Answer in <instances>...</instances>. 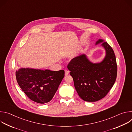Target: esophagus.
<instances>
[{
	"label": "esophagus",
	"instance_id": "1",
	"mask_svg": "<svg viewBox=\"0 0 132 132\" xmlns=\"http://www.w3.org/2000/svg\"><path fill=\"white\" fill-rule=\"evenodd\" d=\"M69 73V70H65V76H67V75H68Z\"/></svg>",
	"mask_w": 132,
	"mask_h": 132
}]
</instances>
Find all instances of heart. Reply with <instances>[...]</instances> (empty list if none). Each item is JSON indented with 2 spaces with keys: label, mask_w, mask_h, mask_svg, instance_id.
<instances>
[{
  "label": "heart",
  "mask_w": 132,
  "mask_h": 132,
  "mask_svg": "<svg viewBox=\"0 0 132 132\" xmlns=\"http://www.w3.org/2000/svg\"><path fill=\"white\" fill-rule=\"evenodd\" d=\"M75 55H76V53H75V52L71 54V56H72V57H73V56H75Z\"/></svg>",
  "instance_id": "heart-1"
}]
</instances>
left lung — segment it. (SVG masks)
Returning a JSON list of instances; mask_svg holds the SVG:
<instances>
[{"label":"left lung","instance_id":"8db88e82","mask_svg":"<svg viewBox=\"0 0 132 132\" xmlns=\"http://www.w3.org/2000/svg\"><path fill=\"white\" fill-rule=\"evenodd\" d=\"M105 51L100 63L90 62L83 54L71 60L67 66L79 96L88 102L97 101L104 98L114 85L117 76V64L114 52L106 42L99 39Z\"/></svg>","mask_w":132,"mask_h":132}]
</instances>
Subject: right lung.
I'll use <instances>...</instances> for the list:
<instances>
[{
    "mask_svg": "<svg viewBox=\"0 0 132 132\" xmlns=\"http://www.w3.org/2000/svg\"><path fill=\"white\" fill-rule=\"evenodd\" d=\"M15 76L18 85L29 99L44 104L53 98L64 77L65 71L21 68L16 70Z\"/></svg>",
    "mask_w": 132,
    "mask_h": 132,
    "instance_id": "add662e5",
    "label": "right lung"
}]
</instances>
